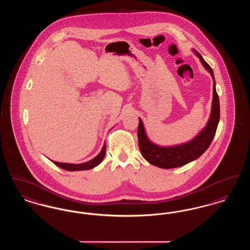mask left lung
Wrapping results in <instances>:
<instances>
[{
	"label": "left lung",
	"instance_id": "left-lung-1",
	"mask_svg": "<svg viewBox=\"0 0 250 250\" xmlns=\"http://www.w3.org/2000/svg\"><path fill=\"white\" fill-rule=\"evenodd\" d=\"M193 52L200 59L204 68L210 73L214 82L211 114L205 127L194 139L188 143L173 146H160L149 140L143 121L139 118L138 140L140 151L143 157L150 164L161 168L178 167L199 158L210 146L218 125L220 118V106L219 98L215 90L214 72L197 50L193 49Z\"/></svg>",
	"mask_w": 250,
	"mask_h": 250
}]
</instances>
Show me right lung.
Wrapping results in <instances>:
<instances>
[{
    "instance_id": "1",
    "label": "right lung",
    "mask_w": 250,
    "mask_h": 250,
    "mask_svg": "<svg viewBox=\"0 0 250 250\" xmlns=\"http://www.w3.org/2000/svg\"><path fill=\"white\" fill-rule=\"evenodd\" d=\"M106 155V143H104L102 150L100 151V153L94 157L93 159L81 163V164H71V163H62V162H56V161H52L56 166L59 167L62 169L68 170V171H77V170H86V169H91L94 168L95 167L98 166L102 160L104 159Z\"/></svg>"
}]
</instances>
